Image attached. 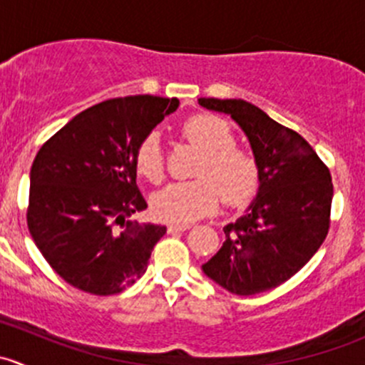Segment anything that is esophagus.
<instances>
[{
  "mask_svg": "<svg viewBox=\"0 0 365 365\" xmlns=\"http://www.w3.org/2000/svg\"><path fill=\"white\" fill-rule=\"evenodd\" d=\"M189 227H192V224H187V222H173L168 226L169 233H178V231H187Z\"/></svg>",
  "mask_w": 365,
  "mask_h": 365,
  "instance_id": "1",
  "label": "esophagus"
}]
</instances>
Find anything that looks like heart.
Returning <instances> with one entry per match:
<instances>
[{
	"label": "heart",
	"instance_id": "obj_1",
	"mask_svg": "<svg viewBox=\"0 0 365 365\" xmlns=\"http://www.w3.org/2000/svg\"><path fill=\"white\" fill-rule=\"evenodd\" d=\"M183 138L201 152L194 176L187 183H171L152 200L155 215L169 222H190L210 215L220 197L227 206H244L259 185V162L251 148L235 143V132L224 118L196 114L182 127ZM135 169L143 178H164V153L157 134L146 135L135 152Z\"/></svg>",
	"mask_w": 365,
	"mask_h": 365
}]
</instances>
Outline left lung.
Instances as JSON below:
<instances>
[{
	"label": "left lung",
	"mask_w": 365,
	"mask_h": 365,
	"mask_svg": "<svg viewBox=\"0 0 365 365\" xmlns=\"http://www.w3.org/2000/svg\"><path fill=\"white\" fill-rule=\"evenodd\" d=\"M197 102L230 114L259 162L257 196L240 219L224 226L226 242L201 268L235 295L277 288L314 256L329 233L334 196L329 168L300 134L254 104L242 98Z\"/></svg>",
	"instance_id": "left-lung-1"
}]
</instances>
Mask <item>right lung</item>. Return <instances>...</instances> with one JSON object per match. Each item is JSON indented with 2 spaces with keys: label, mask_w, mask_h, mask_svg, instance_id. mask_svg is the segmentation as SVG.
I'll use <instances>...</instances> for the list:
<instances>
[{
  "label": "right lung",
  "mask_w": 365,
  "mask_h": 365,
  "mask_svg": "<svg viewBox=\"0 0 365 365\" xmlns=\"http://www.w3.org/2000/svg\"><path fill=\"white\" fill-rule=\"evenodd\" d=\"M178 106V98L153 95L101 102L73 116L36 153L28 230L73 288L114 295L146 272L165 226L130 220L146 208L135 185V152Z\"/></svg>",
  "instance_id": "obj_1"
}]
</instances>
